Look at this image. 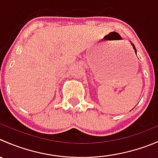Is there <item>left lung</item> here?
Here are the masks:
<instances>
[{
    "mask_svg": "<svg viewBox=\"0 0 158 158\" xmlns=\"http://www.w3.org/2000/svg\"><path fill=\"white\" fill-rule=\"evenodd\" d=\"M131 42V45H132V46H133V48H134V52H135V53H136V55H137V49H136V48H135V46H134V44H133V43H132V42Z\"/></svg>",
    "mask_w": 158,
    "mask_h": 158,
    "instance_id": "obj_1",
    "label": "left lung"
}]
</instances>
